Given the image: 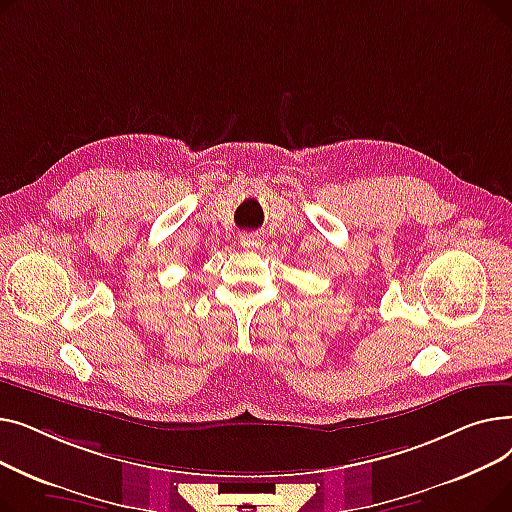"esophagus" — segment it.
Masks as SVG:
<instances>
[{"mask_svg": "<svg viewBox=\"0 0 512 512\" xmlns=\"http://www.w3.org/2000/svg\"><path fill=\"white\" fill-rule=\"evenodd\" d=\"M240 245H242V249H245V251H257L263 245V240H261L259 234H242L240 236Z\"/></svg>", "mask_w": 512, "mask_h": 512, "instance_id": "34e87169", "label": "esophagus"}]
</instances>
